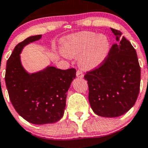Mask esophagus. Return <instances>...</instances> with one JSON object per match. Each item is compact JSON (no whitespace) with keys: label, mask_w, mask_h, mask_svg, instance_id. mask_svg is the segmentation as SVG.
I'll return each instance as SVG.
<instances>
[{"label":"esophagus","mask_w":148,"mask_h":148,"mask_svg":"<svg viewBox=\"0 0 148 148\" xmlns=\"http://www.w3.org/2000/svg\"><path fill=\"white\" fill-rule=\"evenodd\" d=\"M77 77H79V78H83L84 74L82 71H80V70H78V71H77Z\"/></svg>","instance_id":"1"}]
</instances>
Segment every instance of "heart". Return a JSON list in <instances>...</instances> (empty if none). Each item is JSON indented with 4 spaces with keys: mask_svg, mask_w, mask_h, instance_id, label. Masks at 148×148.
<instances>
[{
    "mask_svg": "<svg viewBox=\"0 0 148 148\" xmlns=\"http://www.w3.org/2000/svg\"><path fill=\"white\" fill-rule=\"evenodd\" d=\"M108 38L92 31H82L66 39L62 54L66 57L79 56V63L85 69L99 67L105 60L110 51Z\"/></svg>",
    "mask_w": 148,
    "mask_h": 148,
    "instance_id": "heart-1",
    "label": "heart"
}]
</instances>
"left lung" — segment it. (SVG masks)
Wrapping results in <instances>:
<instances>
[{"label": "left lung", "mask_w": 148, "mask_h": 148, "mask_svg": "<svg viewBox=\"0 0 148 148\" xmlns=\"http://www.w3.org/2000/svg\"><path fill=\"white\" fill-rule=\"evenodd\" d=\"M117 44L100 66L88 71L89 101L100 117H117L129 111L138 99L140 67L135 49L118 30L111 28Z\"/></svg>", "instance_id": "1"}]
</instances>
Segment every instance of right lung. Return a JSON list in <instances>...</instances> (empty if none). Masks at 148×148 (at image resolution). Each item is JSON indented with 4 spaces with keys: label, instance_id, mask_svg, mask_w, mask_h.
<instances>
[{
    "label": "right lung",
    "instance_id": "obj_1",
    "mask_svg": "<svg viewBox=\"0 0 148 148\" xmlns=\"http://www.w3.org/2000/svg\"><path fill=\"white\" fill-rule=\"evenodd\" d=\"M41 35L30 36L14 48L7 61L5 81L10 100L19 115L35 125L54 123L64 115L66 93L76 78L75 69L54 66L29 74L21 62L23 47Z\"/></svg>",
    "mask_w": 148,
    "mask_h": 148
}]
</instances>
